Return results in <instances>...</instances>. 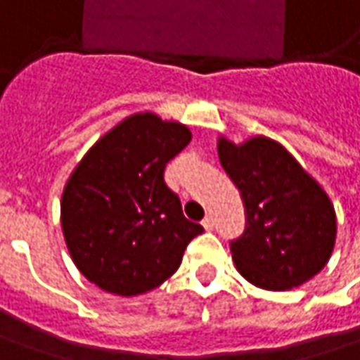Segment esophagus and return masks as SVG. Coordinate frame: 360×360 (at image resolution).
<instances>
[{"label": "esophagus", "mask_w": 360, "mask_h": 360, "mask_svg": "<svg viewBox=\"0 0 360 360\" xmlns=\"http://www.w3.org/2000/svg\"><path fill=\"white\" fill-rule=\"evenodd\" d=\"M202 226H204V228H206V230H214V219L210 218V216H206V218L202 219Z\"/></svg>", "instance_id": "obj_1"}]
</instances>
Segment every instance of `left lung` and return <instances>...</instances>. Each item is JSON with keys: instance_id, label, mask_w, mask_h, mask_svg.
<instances>
[{"instance_id": "left-lung-1", "label": "left lung", "mask_w": 360, "mask_h": 360, "mask_svg": "<svg viewBox=\"0 0 360 360\" xmlns=\"http://www.w3.org/2000/svg\"><path fill=\"white\" fill-rule=\"evenodd\" d=\"M219 162L240 190L245 231L230 242L250 283L285 291L317 276L337 238L331 200L279 142L253 136L233 144L219 136Z\"/></svg>"}]
</instances>
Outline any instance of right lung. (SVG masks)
<instances>
[{
	"mask_svg": "<svg viewBox=\"0 0 360 360\" xmlns=\"http://www.w3.org/2000/svg\"><path fill=\"white\" fill-rule=\"evenodd\" d=\"M190 139L180 122L136 112L98 139L67 180L63 236L79 271L103 291L132 297L158 287L204 231L164 182Z\"/></svg>",
	"mask_w": 360,
	"mask_h": 360,
	"instance_id": "1",
	"label": "right lung"
}]
</instances>
